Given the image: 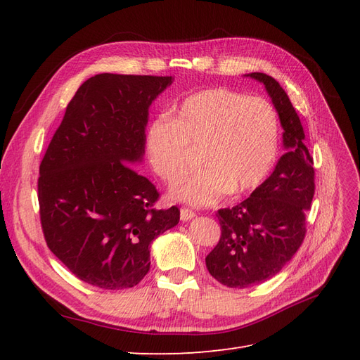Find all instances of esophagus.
Listing matches in <instances>:
<instances>
[{
  "label": "esophagus",
  "mask_w": 360,
  "mask_h": 360,
  "mask_svg": "<svg viewBox=\"0 0 360 360\" xmlns=\"http://www.w3.org/2000/svg\"><path fill=\"white\" fill-rule=\"evenodd\" d=\"M180 217H181L183 222L191 221L192 217H195V212L191 210V209H188V207H183V209L180 210Z\"/></svg>",
  "instance_id": "esophagus-1"
}]
</instances>
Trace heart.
<instances>
[{"label": "heart", "mask_w": 360, "mask_h": 360, "mask_svg": "<svg viewBox=\"0 0 360 360\" xmlns=\"http://www.w3.org/2000/svg\"><path fill=\"white\" fill-rule=\"evenodd\" d=\"M279 117L263 97L216 86L193 93L172 110V118L151 120L146 151L151 168L169 183L186 174L192 150L201 148L202 168L171 189V197L209 205L225 193L254 191L278 155Z\"/></svg>", "instance_id": "b5f03b06"}]
</instances>
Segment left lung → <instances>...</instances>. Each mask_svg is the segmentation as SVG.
<instances>
[{
  "mask_svg": "<svg viewBox=\"0 0 360 360\" xmlns=\"http://www.w3.org/2000/svg\"><path fill=\"white\" fill-rule=\"evenodd\" d=\"M264 84L284 127L285 153L274 172L233 209L217 210L221 238L205 257L209 274L230 288L274 278L297 252L307 234V210L315 192L314 160L285 90L266 73H248Z\"/></svg>",
  "mask_w": 360,
  "mask_h": 360,
  "instance_id": "1",
  "label": "left lung"
}]
</instances>
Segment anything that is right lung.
Here are the masks:
<instances>
[{
	"label": "right lung",
	"instance_id": "add662e5",
	"mask_svg": "<svg viewBox=\"0 0 360 360\" xmlns=\"http://www.w3.org/2000/svg\"><path fill=\"white\" fill-rule=\"evenodd\" d=\"M172 76L101 73L66 108L37 183L48 248L86 284L123 290L150 270V245L180 210H156L159 192L134 165L146 151L148 108Z\"/></svg>",
	"mask_w": 360,
	"mask_h": 360
}]
</instances>
